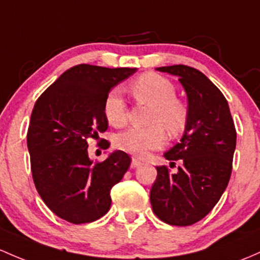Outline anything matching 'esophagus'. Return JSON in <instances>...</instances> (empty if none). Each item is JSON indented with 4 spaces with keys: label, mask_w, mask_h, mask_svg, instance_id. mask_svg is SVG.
<instances>
[{
    "label": "esophagus",
    "mask_w": 260,
    "mask_h": 260,
    "mask_svg": "<svg viewBox=\"0 0 260 260\" xmlns=\"http://www.w3.org/2000/svg\"><path fill=\"white\" fill-rule=\"evenodd\" d=\"M141 165H142V161L141 160H138V159H137V158H133L132 159V162H131V168H132V169L141 167Z\"/></svg>",
    "instance_id": "1"
}]
</instances>
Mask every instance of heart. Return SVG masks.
<instances>
[{
  "label": "heart",
  "mask_w": 260,
  "mask_h": 260,
  "mask_svg": "<svg viewBox=\"0 0 260 260\" xmlns=\"http://www.w3.org/2000/svg\"><path fill=\"white\" fill-rule=\"evenodd\" d=\"M129 90L138 104L152 107L148 119L152 125L128 128L116 137L115 144L123 152L143 158L165 144V131L172 137H178L184 132L189 122V107L176 98L175 85L159 74H142L131 82ZM104 113L108 123L113 127H123L127 123V104L118 88H113L107 93Z\"/></svg>",
  "instance_id": "1"
}]
</instances>
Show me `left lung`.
Instances as JSON below:
<instances>
[{
	"instance_id": "8db88e82",
	"label": "left lung",
	"mask_w": 260,
	"mask_h": 260,
	"mask_svg": "<svg viewBox=\"0 0 260 260\" xmlns=\"http://www.w3.org/2000/svg\"><path fill=\"white\" fill-rule=\"evenodd\" d=\"M179 76L187 93L189 122L180 143L164 154L170 168L156 167L150 190L153 212L173 226H191L215 207L232 173L237 133L228 102L206 75L187 65L156 68Z\"/></svg>"
}]
</instances>
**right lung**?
Listing matches in <instances>:
<instances>
[{
	"instance_id": "add662e5",
	"label": "right lung",
	"mask_w": 260,
	"mask_h": 260,
	"mask_svg": "<svg viewBox=\"0 0 260 260\" xmlns=\"http://www.w3.org/2000/svg\"><path fill=\"white\" fill-rule=\"evenodd\" d=\"M136 70L75 65L34 105L27 133L33 181L44 204L65 221L88 223L106 215L110 191L129 168V155L122 150L104 161L90 160L87 141L107 129V93ZM108 145L106 141L105 149Z\"/></svg>"
}]
</instances>
